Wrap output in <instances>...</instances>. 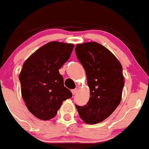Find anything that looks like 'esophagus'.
I'll use <instances>...</instances> for the list:
<instances>
[{
  "label": "esophagus",
  "mask_w": 149,
  "mask_h": 149,
  "mask_svg": "<svg viewBox=\"0 0 149 149\" xmlns=\"http://www.w3.org/2000/svg\"><path fill=\"white\" fill-rule=\"evenodd\" d=\"M71 91H72V93H73V95H75V94H76V93H77V91H78V88H76L73 89V90H72Z\"/></svg>",
  "instance_id": "34e87169"
}]
</instances>
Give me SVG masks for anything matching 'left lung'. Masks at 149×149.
Instances as JSON below:
<instances>
[{
	"mask_svg": "<svg viewBox=\"0 0 149 149\" xmlns=\"http://www.w3.org/2000/svg\"><path fill=\"white\" fill-rule=\"evenodd\" d=\"M75 51L85 69L90 88L87 104L76 107L85 123L95 124L107 118L121 101L123 68L108 48L96 42L77 44Z\"/></svg>",
	"mask_w": 149,
	"mask_h": 149,
	"instance_id": "left-lung-1",
	"label": "left lung"
}]
</instances>
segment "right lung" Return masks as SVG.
<instances>
[{"instance_id":"add662e5","label":"right lung","mask_w":149,"mask_h":149,"mask_svg":"<svg viewBox=\"0 0 149 149\" xmlns=\"http://www.w3.org/2000/svg\"><path fill=\"white\" fill-rule=\"evenodd\" d=\"M74 45L51 41L24 62L19 75L21 95L29 111L41 120L54 118L63 101L72 97L59 69L69 59Z\"/></svg>"}]
</instances>
